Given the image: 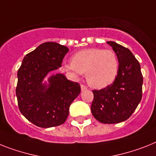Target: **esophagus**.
Wrapping results in <instances>:
<instances>
[{
	"label": "esophagus",
	"instance_id": "1",
	"mask_svg": "<svg viewBox=\"0 0 156 156\" xmlns=\"http://www.w3.org/2000/svg\"><path fill=\"white\" fill-rule=\"evenodd\" d=\"M80 87H81V91H85V90L87 89V87L86 85H84V84H81Z\"/></svg>",
	"mask_w": 156,
	"mask_h": 156
}]
</instances>
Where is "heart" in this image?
Wrapping results in <instances>:
<instances>
[{"label":"heart","mask_w":156,"mask_h":156,"mask_svg":"<svg viewBox=\"0 0 156 156\" xmlns=\"http://www.w3.org/2000/svg\"><path fill=\"white\" fill-rule=\"evenodd\" d=\"M64 69L75 76L85 73L87 83L95 88H104L115 81L119 69L118 56L113 50L90 48L81 50L72 57Z\"/></svg>","instance_id":"obj_1"}]
</instances>
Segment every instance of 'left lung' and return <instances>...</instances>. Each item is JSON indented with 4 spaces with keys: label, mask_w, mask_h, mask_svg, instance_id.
Listing matches in <instances>:
<instances>
[{
    "label": "left lung",
    "mask_w": 156,
    "mask_h": 156,
    "mask_svg": "<svg viewBox=\"0 0 156 156\" xmlns=\"http://www.w3.org/2000/svg\"><path fill=\"white\" fill-rule=\"evenodd\" d=\"M118 56L119 69L115 81L101 90H93L91 111L103 123L125 121L136 110L142 99L143 75L140 64L128 48L108 41Z\"/></svg>",
    "instance_id": "obj_1"
}]
</instances>
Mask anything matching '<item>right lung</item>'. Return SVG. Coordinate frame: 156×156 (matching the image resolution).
Here are the masks:
<instances>
[{
	"label": "right lung",
	"instance_id": "add662e5",
	"mask_svg": "<svg viewBox=\"0 0 156 156\" xmlns=\"http://www.w3.org/2000/svg\"><path fill=\"white\" fill-rule=\"evenodd\" d=\"M69 49L56 42H45L23 59L17 72L16 95L20 112L40 127H52L65 122L69 107L80 93V85L58 73L43 83L51 71L61 67Z\"/></svg>",
	"mask_w": 156,
	"mask_h": 156
}]
</instances>
